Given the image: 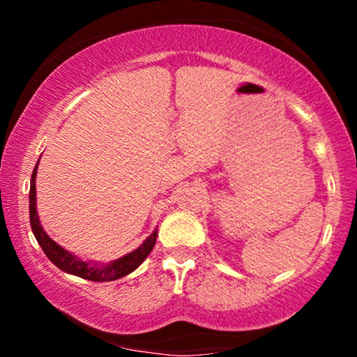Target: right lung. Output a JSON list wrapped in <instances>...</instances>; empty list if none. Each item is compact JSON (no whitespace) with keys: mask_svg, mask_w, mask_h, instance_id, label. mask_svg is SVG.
<instances>
[{"mask_svg":"<svg viewBox=\"0 0 357 357\" xmlns=\"http://www.w3.org/2000/svg\"><path fill=\"white\" fill-rule=\"evenodd\" d=\"M36 169H38V162H36L33 174H31V183H30V225L31 231H33L36 241L42 247L45 255L48 257V260L52 264H55L56 267L63 272L72 273L85 280L92 282H110L117 280V278L126 277L127 273L134 272L142 261L146 260L147 255L151 253V250L154 248L155 238H158V230H154L149 236L144 240V243L141 247L134 250V252L127 253V255L117 258V260L110 261L107 265L96 264V261H84L79 257H75L73 253L67 252L65 248H61L59 243H55L50 236L47 235V231L43 230L42 223H40L38 211H36Z\"/></svg>","mask_w":357,"mask_h":357,"instance_id":"add662e5","label":"right lung"}]
</instances>
